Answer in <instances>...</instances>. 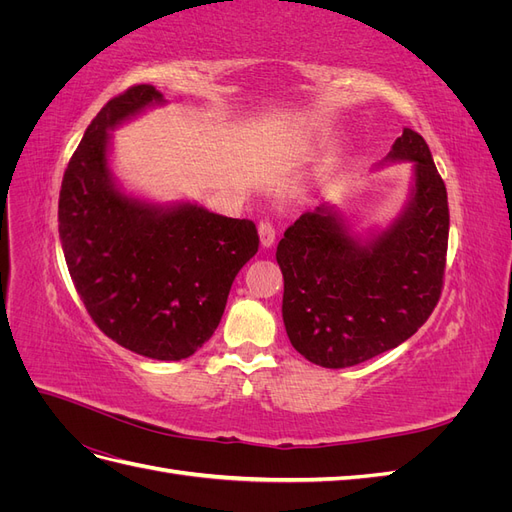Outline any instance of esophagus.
I'll use <instances>...</instances> for the list:
<instances>
[{"instance_id":"esophagus-1","label":"esophagus","mask_w":512,"mask_h":512,"mask_svg":"<svg viewBox=\"0 0 512 512\" xmlns=\"http://www.w3.org/2000/svg\"><path fill=\"white\" fill-rule=\"evenodd\" d=\"M258 235H260V243L265 245V247H271L273 243H275V226H273V222H269V220H262L260 224H258Z\"/></svg>"}]
</instances>
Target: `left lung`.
I'll use <instances>...</instances> for the list:
<instances>
[{"label": "left lung", "instance_id": "8db88e82", "mask_svg": "<svg viewBox=\"0 0 512 512\" xmlns=\"http://www.w3.org/2000/svg\"><path fill=\"white\" fill-rule=\"evenodd\" d=\"M386 160L414 162L406 209L378 235H352L320 205L277 245L282 316L294 350L320 367L359 365L406 342L438 305L448 247L446 185L425 138L404 128Z\"/></svg>", "mask_w": 512, "mask_h": 512}]
</instances>
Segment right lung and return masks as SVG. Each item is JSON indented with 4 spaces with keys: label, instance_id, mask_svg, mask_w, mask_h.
Returning <instances> with one entry per match:
<instances>
[{
    "label": "right lung",
    "instance_id": "right-lung-1",
    "mask_svg": "<svg viewBox=\"0 0 512 512\" xmlns=\"http://www.w3.org/2000/svg\"><path fill=\"white\" fill-rule=\"evenodd\" d=\"M160 102L153 85H134L89 123L61 181L59 239L98 329L136 354L181 361L218 329L230 286L260 241L250 220L192 203L151 205L117 188L108 130Z\"/></svg>",
    "mask_w": 512,
    "mask_h": 512
}]
</instances>
